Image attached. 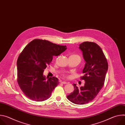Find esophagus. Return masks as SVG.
I'll use <instances>...</instances> for the list:
<instances>
[{
	"mask_svg": "<svg viewBox=\"0 0 125 125\" xmlns=\"http://www.w3.org/2000/svg\"><path fill=\"white\" fill-rule=\"evenodd\" d=\"M61 83H63V84H67V83L66 82H65V81H63V82H61Z\"/></svg>",
	"mask_w": 125,
	"mask_h": 125,
	"instance_id": "1",
	"label": "esophagus"
}]
</instances>
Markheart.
I'll return each instance as SVG.
<instances>
[{"label": "heart", "instance_id": "obj_1", "mask_svg": "<svg viewBox=\"0 0 125 125\" xmlns=\"http://www.w3.org/2000/svg\"><path fill=\"white\" fill-rule=\"evenodd\" d=\"M70 56H73V57H78V58H79L80 59H81V57L78 55H77V54H73V55H71ZM63 76L65 78H69V76L68 75H67V74L64 73L63 74Z\"/></svg>", "mask_w": 125, "mask_h": 125}]
</instances>
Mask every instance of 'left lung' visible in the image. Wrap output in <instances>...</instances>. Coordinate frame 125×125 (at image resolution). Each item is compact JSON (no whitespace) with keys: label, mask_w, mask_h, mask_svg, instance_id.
I'll list each match as a JSON object with an SVG mask.
<instances>
[{"label":"left lung","mask_w":125,"mask_h":125,"mask_svg":"<svg viewBox=\"0 0 125 125\" xmlns=\"http://www.w3.org/2000/svg\"><path fill=\"white\" fill-rule=\"evenodd\" d=\"M79 45L86 62L83 70L84 75L81 77L85 83L80 88L73 84L75 90L67 98L75 104H84L93 100L103 87L108 65L102 49L96 43L85 42Z\"/></svg>","instance_id":"left-lung-1"}]
</instances>
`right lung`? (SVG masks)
<instances>
[{
	"label": "right lung",
	"instance_id": "add662e5",
	"mask_svg": "<svg viewBox=\"0 0 125 125\" xmlns=\"http://www.w3.org/2000/svg\"><path fill=\"white\" fill-rule=\"evenodd\" d=\"M67 49L66 45L46 40L34 39L20 53L17 61V82L21 90L29 99L42 101L48 99L59 84L57 78L43 75L53 56H58Z\"/></svg>",
	"mask_w": 125,
	"mask_h": 125
}]
</instances>
